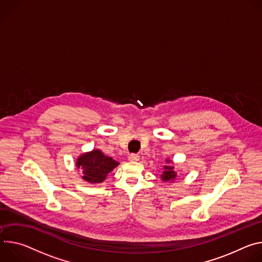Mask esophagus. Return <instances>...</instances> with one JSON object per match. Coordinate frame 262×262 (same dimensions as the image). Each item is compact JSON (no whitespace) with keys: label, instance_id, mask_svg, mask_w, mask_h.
I'll use <instances>...</instances> for the list:
<instances>
[{"label":"esophagus","instance_id":"1","mask_svg":"<svg viewBox=\"0 0 262 262\" xmlns=\"http://www.w3.org/2000/svg\"><path fill=\"white\" fill-rule=\"evenodd\" d=\"M129 160L130 161H137L139 159V155L138 154H135V153H132L129 155Z\"/></svg>","mask_w":262,"mask_h":262}]
</instances>
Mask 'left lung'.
Listing matches in <instances>:
<instances>
[{
    "instance_id": "8db88e82",
    "label": "left lung",
    "mask_w": 262,
    "mask_h": 262,
    "mask_svg": "<svg viewBox=\"0 0 262 262\" xmlns=\"http://www.w3.org/2000/svg\"><path fill=\"white\" fill-rule=\"evenodd\" d=\"M169 162V161H167ZM172 166H164V171L162 173V180L163 181H173L176 177V172L173 171Z\"/></svg>"
}]
</instances>
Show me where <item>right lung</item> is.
<instances>
[{
  "mask_svg": "<svg viewBox=\"0 0 262 262\" xmlns=\"http://www.w3.org/2000/svg\"><path fill=\"white\" fill-rule=\"evenodd\" d=\"M116 165H119V162H116L111 157L105 156L99 150L84 154L77 160V166L84 175L83 179L91 183L103 182Z\"/></svg>",
  "mask_w": 262,
  "mask_h": 262,
  "instance_id": "add662e5",
  "label": "right lung"
}]
</instances>
